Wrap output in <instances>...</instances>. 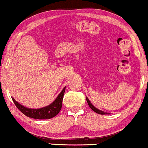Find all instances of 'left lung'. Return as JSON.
Instances as JSON below:
<instances>
[{"label": "left lung", "instance_id": "8db88e82", "mask_svg": "<svg viewBox=\"0 0 148 148\" xmlns=\"http://www.w3.org/2000/svg\"><path fill=\"white\" fill-rule=\"evenodd\" d=\"M86 100H87V102H88V105H89L90 108L93 111L96 112L97 113H99V114H101V115L109 114V113H106V112H103V111H101V110H99V109H97V108H95V107L94 106H93L92 104L90 101V100L88 99V97H86Z\"/></svg>", "mask_w": 148, "mask_h": 148}]
</instances>
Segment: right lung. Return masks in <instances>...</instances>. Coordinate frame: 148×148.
I'll list each match as a JSON object with an SVG mask.
<instances>
[{"label":"right lung","mask_w":148,"mask_h":148,"mask_svg":"<svg viewBox=\"0 0 148 148\" xmlns=\"http://www.w3.org/2000/svg\"><path fill=\"white\" fill-rule=\"evenodd\" d=\"M64 91H65V87L62 89V92L58 95L53 102L49 106L39 108V109L25 108V106H22L17 101H15L14 98H12V100L18 109L26 116L34 119H38V120H47V119H50L55 117L60 111Z\"/></svg>","instance_id":"add662e5"}]
</instances>
